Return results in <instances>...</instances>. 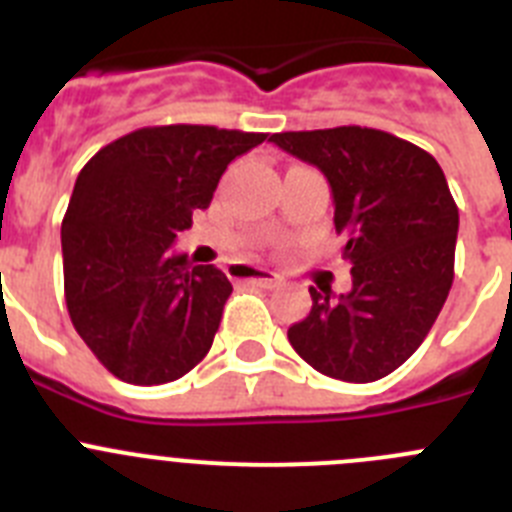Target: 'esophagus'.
Instances as JSON below:
<instances>
[{
	"label": "esophagus",
	"mask_w": 512,
	"mask_h": 512,
	"mask_svg": "<svg viewBox=\"0 0 512 512\" xmlns=\"http://www.w3.org/2000/svg\"><path fill=\"white\" fill-rule=\"evenodd\" d=\"M230 279L235 282H246V284H256V287H279L282 284V277L274 274V271H266V269H251V266H230L228 269Z\"/></svg>",
	"instance_id": "34e87169"
}]
</instances>
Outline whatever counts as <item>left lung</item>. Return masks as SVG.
I'll return each instance as SVG.
<instances>
[{
    "label": "left lung",
    "mask_w": 512,
    "mask_h": 512,
    "mask_svg": "<svg viewBox=\"0 0 512 512\" xmlns=\"http://www.w3.org/2000/svg\"><path fill=\"white\" fill-rule=\"evenodd\" d=\"M318 166L333 189L354 287H310L312 310L287 330L320 374L377 382L418 351L454 282L459 207L436 158L392 133L359 125L271 135Z\"/></svg>",
    "instance_id": "1"
}]
</instances>
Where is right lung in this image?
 Instances as JSON below:
<instances>
[{"label":"right lung","mask_w":512,"mask_h":512,"mask_svg":"<svg viewBox=\"0 0 512 512\" xmlns=\"http://www.w3.org/2000/svg\"><path fill=\"white\" fill-rule=\"evenodd\" d=\"M264 140L156 125L112 140L81 169L61 223L63 295L81 341L117 379L174 382L207 356L233 284L169 248L210 207L230 161Z\"/></svg>","instance_id":"1"}]
</instances>
